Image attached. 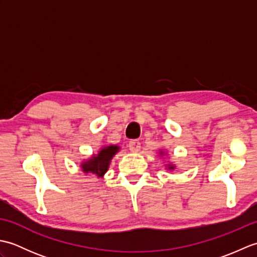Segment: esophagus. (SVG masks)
<instances>
[{
	"instance_id": "1",
	"label": "esophagus",
	"mask_w": 257,
	"mask_h": 257,
	"mask_svg": "<svg viewBox=\"0 0 257 257\" xmlns=\"http://www.w3.org/2000/svg\"><path fill=\"white\" fill-rule=\"evenodd\" d=\"M128 147H129V149L132 150L133 152H138V151L140 150L141 144H140V141H139V140H136V139H134V140H130V141H129V145H128Z\"/></svg>"
}]
</instances>
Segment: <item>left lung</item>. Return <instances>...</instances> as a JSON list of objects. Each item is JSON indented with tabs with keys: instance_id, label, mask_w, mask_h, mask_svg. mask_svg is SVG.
Returning a JSON list of instances; mask_svg holds the SVG:
<instances>
[{
	"instance_id": "1",
	"label": "left lung",
	"mask_w": 257,
	"mask_h": 257,
	"mask_svg": "<svg viewBox=\"0 0 257 257\" xmlns=\"http://www.w3.org/2000/svg\"><path fill=\"white\" fill-rule=\"evenodd\" d=\"M170 169H172V167H170Z\"/></svg>"
}]
</instances>
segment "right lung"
Listing matches in <instances>:
<instances>
[{"instance_id":"obj_1","label":"right lung","mask_w":257,"mask_h":257,"mask_svg":"<svg viewBox=\"0 0 257 257\" xmlns=\"http://www.w3.org/2000/svg\"><path fill=\"white\" fill-rule=\"evenodd\" d=\"M118 149L119 148L117 146H109L101 149V151L98 154L97 157H94L92 159L86 161L81 165L83 171L86 173H95L98 177H101L102 174L107 171L109 161L111 160V158L118 151Z\"/></svg>"}]
</instances>
